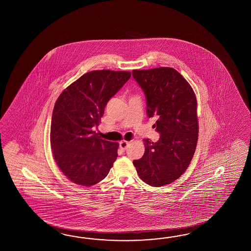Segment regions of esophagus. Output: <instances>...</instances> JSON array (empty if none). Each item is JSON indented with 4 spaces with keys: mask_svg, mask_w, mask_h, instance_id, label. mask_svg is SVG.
Listing matches in <instances>:
<instances>
[{
    "mask_svg": "<svg viewBox=\"0 0 251 251\" xmlns=\"http://www.w3.org/2000/svg\"><path fill=\"white\" fill-rule=\"evenodd\" d=\"M130 144L129 142L127 141H122V142H120V144H119V146H120V148L121 150H123V151H126V148L128 147V145Z\"/></svg>",
    "mask_w": 251,
    "mask_h": 251,
    "instance_id": "1",
    "label": "esophagus"
}]
</instances>
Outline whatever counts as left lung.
<instances>
[{
	"mask_svg": "<svg viewBox=\"0 0 251 251\" xmlns=\"http://www.w3.org/2000/svg\"><path fill=\"white\" fill-rule=\"evenodd\" d=\"M132 74L146 97L148 118H158L153 127L160 134L156 143L144 139V154L133 165L143 181L162 187L181 176L193 159L198 139L197 98L186 79L171 67Z\"/></svg>",
	"mask_w": 251,
	"mask_h": 251,
	"instance_id": "obj_1",
	"label": "left lung"
}]
</instances>
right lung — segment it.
Segmentation results:
<instances>
[{
  "instance_id": "obj_1",
  "label": "right lung",
  "mask_w": 251,
  "mask_h": 251,
  "mask_svg": "<svg viewBox=\"0 0 251 251\" xmlns=\"http://www.w3.org/2000/svg\"><path fill=\"white\" fill-rule=\"evenodd\" d=\"M130 72H89L64 90L53 107L50 144L59 169L71 181L90 187L107 176L118 157V143L100 139V125L108 100Z\"/></svg>"
}]
</instances>
